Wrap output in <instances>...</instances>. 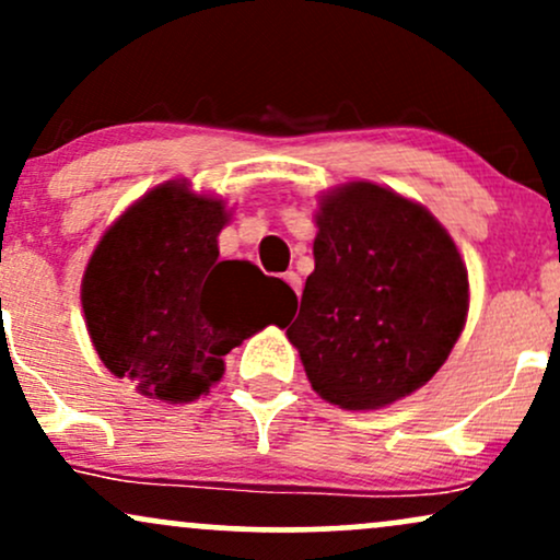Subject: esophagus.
Returning a JSON list of instances; mask_svg holds the SVG:
<instances>
[{
    "label": "esophagus",
    "instance_id": "obj_1",
    "mask_svg": "<svg viewBox=\"0 0 560 560\" xmlns=\"http://www.w3.org/2000/svg\"><path fill=\"white\" fill-rule=\"evenodd\" d=\"M284 281H287V284H289V287H292V289H294V292H298V294H300V289H302V279H300V276H298V273H294V271H287V273H284Z\"/></svg>",
    "mask_w": 560,
    "mask_h": 560
}]
</instances>
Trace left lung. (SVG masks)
<instances>
[{"mask_svg": "<svg viewBox=\"0 0 560 560\" xmlns=\"http://www.w3.org/2000/svg\"><path fill=\"white\" fill-rule=\"evenodd\" d=\"M316 226V271L287 329L307 382L347 410L402 400L464 331V258L423 205L371 182L326 191Z\"/></svg>", "mask_w": 560, "mask_h": 560, "instance_id": "1", "label": "left lung"}]
</instances>
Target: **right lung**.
Returning <instances> with one entry per match:
<instances>
[{
	"label": "right lung",
	"instance_id": "add662e5",
	"mask_svg": "<svg viewBox=\"0 0 560 560\" xmlns=\"http://www.w3.org/2000/svg\"><path fill=\"white\" fill-rule=\"evenodd\" d=\"M229 215L223 199L165 182L102 234L86 262L81 305L96 355L150 400L208 395L223 355L298 302L253 262L218 258Z\"/></svg>",
	"mask_w": 560,
	"mask_h": 560
}]
</instances>
